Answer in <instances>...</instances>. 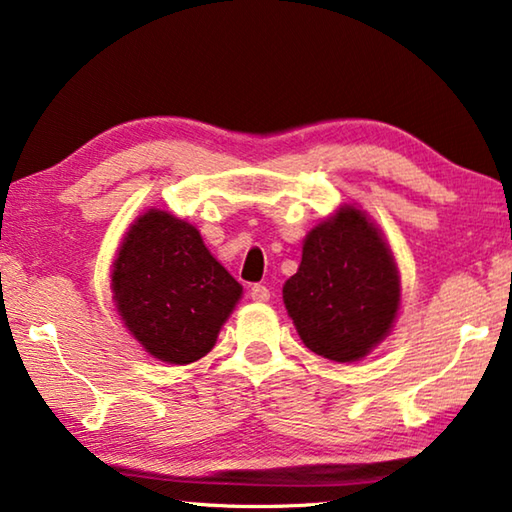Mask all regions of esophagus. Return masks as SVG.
Here are the masks:
<instances>
[{
	"label": "esophagus",
	"instance_id": "obj_1",
	"mask_svg": "<svg viewBox=\"0 0 512 512\" xmlns=\"http://www.w3.org/2000/svg\"><path fill=\"white\" fill-rule=\"evenodd\" d=\"M250 298L257 300V303H266V300L271 298V291H269V287H264V285H253V287H250Z\"/></svg>",
	"mask_w": 512,
	"mask_h": 512
}]
</instances>
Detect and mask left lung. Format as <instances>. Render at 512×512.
I'll use <instances>...</instances> for the list:
<instances>
[{
    "label": "left lung",
    "mask_w": 512,
    "mask_h": 512,
    "mask_svg": "<svg viewBox=\"0 0 512 512\" xmlns=\"http://www.w3.org/2000/svg\"><path fill=\"white\" fill-rule=\"evenodd\" d=\"M282 298L310 351L355 362L394 326L401 278L378 227L358 207L344 205L307 234Z\"/></svg>",
    "instance_id": "1"
}]
</instances>
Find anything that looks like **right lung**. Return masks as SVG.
I'll use <instances>...</instances> for the list:
<instances>
[{
  "label": "right lung",
  "instance_id": "add662e5",
  "mask_svg": "<svg viewBox=\"0 0 512 512\" xmlns=\"http://www.w3.org/2000/svg\"><path fill=\"white\" fill-rule=\"evenodd\" d=\"M111 289L125 328L145 353L168 364L196 362L212 351L243 291L196 227L161 209L129 227Z\"/></svg>",
  "mask_w": 512,
  "mask_h": 512
}]
</instances>
